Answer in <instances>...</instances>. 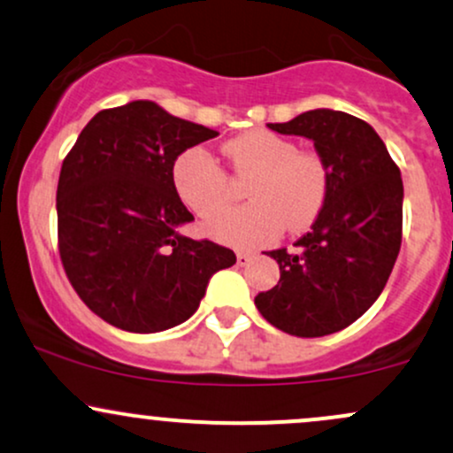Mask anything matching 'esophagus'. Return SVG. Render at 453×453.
<instances>
[{"label":"esophagus","mask_w":453,"mask_h":453,"mask_svg":"<svg viewBox=\"0 0 453 453\" xmlns=\"http://www.w3.org/2000/svg\"><path fill=\"white\" fill-rule=\"evenodd\" d=\"M256 257V253H249V251H238L236 253V262L238 266H247V264H251V259Z\"/></svg>","instance_id":"esophagus-1"}]
</instances>
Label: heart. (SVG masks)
I'll use <instances>...</instances> for the list:
<instances>
[{"instance_id": "1", "label": "heart", "mask_w": 453, "mask_h": 453, "mask_svg": "<svg viewBox=\"0 0 453 453\" xmlns=\"http://www.w3.org/2000/svg\"><path fill=\"white\" fill-rule=\"evenodd\" d=\"M234 170L251 174L244 194L251 202L209 223V232L236 247H256L274 241L285 226L306 227L315 219L327 191L324 161L303 153L292 140L253 129L223 147ZM176 194L196 215L212 217L230 202V180L206 149H187L173 165Z\"/></svg>"}]
</instances>
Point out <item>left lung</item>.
Here are the masks:
<instances>
[{"instance_id":"obj_1","label":"left lung","mask_w":453,"mask_h":453,"mask_svg":"<svg viewBox=\"0 0 453 453\" xmlns=\"http://www.w3.org/2000/svg\"><path fill=\"white\" fill-rule=\"evenodd\" d=\"M268 127L313 140L327 191L294 251H270L280 279L256 296V306L288 334H332L371 309L396 264L404 196L400 170L375 129L353 114L317 108Z\"/></svg>"}]
</instances>
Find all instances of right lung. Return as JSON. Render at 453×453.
<instances>
[{
    "label": "right lung",
    "instance_id": "add662e5",
    "mask_svg": "<svg viewBox=\"0 0 453 453\" xmlns=\"http://www.w3.org/2000/svg\"><path fill=\"white\" fill-rule=\"evenodd\" d=\"M219 136L149 100L100 111L64 159L57 185L59 256L97 317L138 334L189 319L230 249L179 232L194 221L173 183L174 159Z\"/></svg>",
    "mask_w": 453,
    "mask_h": 453
}]
</instances>
